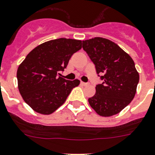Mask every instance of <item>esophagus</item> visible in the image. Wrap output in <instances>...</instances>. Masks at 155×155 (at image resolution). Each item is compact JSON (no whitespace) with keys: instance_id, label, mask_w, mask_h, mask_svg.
I'll return each mask as SVG.
<instances>
[{"instance_id":"1","label":"esophagus","mask_w":155,"mask_h":155,"mask_svg":"<svg viewBox=\"0 0 155 155\" xmlns=\"http://www.w3.org/2000/svg\"><path fill=\"white\" fill-rule=\"evenodd\" d=\"M81 84L83 85H88V83H85V82H83V81H81Z\"/></svg>"}]
</instances>
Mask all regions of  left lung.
Listing matches in <instances>:
<instances>
[{"label": "left lung", "instance_id": "obj_1", "mask_svg": "<svg viewBox=\"0 0 155 155\" xmlns=\"http://www.w3.org/2000/svg\"><path fill=\"white\" fill-rule=\"evenodd\" d=\"M82 48L94 63L103 83L96 86L90 106L101 117L119 113L134 98L139 74L133 59L112 41L96 37L85 40Z\"/></svg>", "mask_w": 155, "mask_h": 155}]
</instances>
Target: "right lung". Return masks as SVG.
Listing matches in <instances>:
<instances>
[{
  "mask_svg": "<svg viewBox=\"0 0 155 155\" xmlns=\"http://www.w3.org/2000/svg\"><path fill=\"white\" fill-rule=\"evenodd\" d=\"M81 40L58 38L33 48L17 69L18 90L22 99L33 111L48 115L62 106L79 80L67 81L60 72L68 65Z\"/></svg>",
  "mask_w": 155,
  "mask_h": 155,
  "instance_id": "1",
  "label": "right lung"
}]
</instances>
